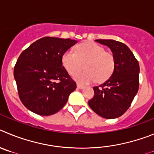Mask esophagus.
<instances>
[{
  "label": "esophagus",
  "mask_w": 154,
  "mask_h": 154,
  "mask_svg": "<svg viewBox=\"0 0 154 154\" xmlns=\"http://www.w3.org/2000/svg\"><path fill=\"white\" fill-rule=\"evenodd\" d=\"M77 88H79V89H83V88L84 87V86L81 85V84H77Z\"/></svg>",
  "instance_id": "obj_1"
}]
</instances>
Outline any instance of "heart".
<instances>
[{
    "label": "heart",
    "instance_id": "heart-1",
    "mask_svg": "<svg viewBox=\"0 0 154 154\" xmlns=\"http://www.w3.org/2000/svg\"><path fill=\"white\" fill-rule=\"evenodd\" d=\"M85 63V70L79 72ZM62 64L74 79L81 84H89L97 80L103 82L110 78L115 69V58L113 54L105 51L96 43L86 42L76 47V53L67 51L62 56Z\"/></svg>",
    "mask_w": 154,
    "mask_h": 154
}]
</instances>
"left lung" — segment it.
<instances>
[{
	"label": "left lung",
	"instance_id": "1",
	"mask_svg": "<svg viewBox=\"0 0 154 154\" xmlns=\"http://www.w3.org/2000/svg\"><path fill=\"white\" fill-rule=\"evenodd\" d=\"M96 41L111 50L115 69L106 82L94 87V97L88 101V104L103 118H117L128 110L139 89V63L124 43L114 40Z\"/></svg>",
	"mask_w": 154,
	"mask_h": 154
}]
</instances>
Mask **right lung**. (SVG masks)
I'll return each instance as SVG.
<instances>
[{"label":"right lung","mask_w":154,"mask_h":154,"mask_svg":"<svg viewBox=\"0 0 154 154\" xmlns=\"http://www.w3.org/2000/svg\"><path fill=\"white\" fill-rule=\"evenodd\" d=\"M77 43L44 37L20 54L14 69L17 92L24 106L37 114L49 116L64 106L77 88L62 64V56Z\"/></svg>","instance_id":"1"}]
</instances>
